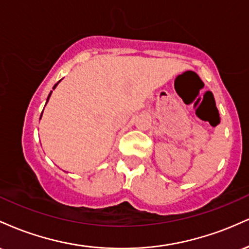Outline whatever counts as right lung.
Here are the masks:
<instances>
[{
	"mask_svg": "<svg viewBox=\"0 0 249 249\" xmlns=\"http://www.w3.org/2000/svg\"><path fill=\"white\" fill-rule=\"evenodd\" d=\"M59 82H61V81H59ZM59 82H58V83H59ZM58 83H56V84H55V85H53V89H55V88L57 87V85H58ZM51 93H53V91H51V92L49 93V96H48V98H47V103H48V101H49V98H50ZM42 113H43V111H42ZM41 117H42V115H41Z\"/></svg>",
	"mask_w": 249,
	"mask_h": 249,
	"instance_id": "obj_1",
	"label": "right lung"
}]
</instances>
